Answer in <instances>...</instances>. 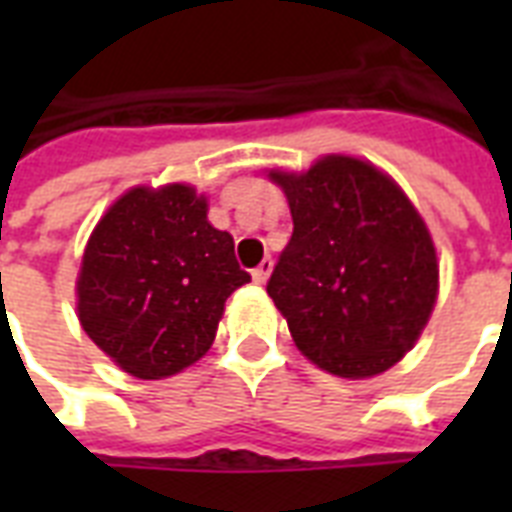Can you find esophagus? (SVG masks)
<instances>
[{
    "label": "esophagus",
    "instance_id": "obj_1",
    "mask_svg": "<svg viewBox=\"0 0 512 512\" xmlns=\"http://www.w3.org/2000/svg\"><path fill=\"white\" fill-rule=\"evenodd\" d=\"M271 271H273V260L271 257H265L263 263L257 265L255 271H252V279H255L257 284H265V281H268V276H271Z\"/></svg>",
    "mask_w": 512,
    "mask_h": 512
}]
</instances>
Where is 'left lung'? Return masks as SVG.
I'll list each match as a JSON object with an SVG mask.
<instances>
[{
    "label": "left lung",
    "mask_w": 512,
    "mask_h": 512,
    "mask_svg": "<svg viewBox=\"0 0 512 512\" xmlns=\"http://www.w3.org/2000/svg\"><path fill=\"white\" fill-rule=\"evenodd\" d=\"M268 177L295 223L268 295L300 353L350 380L398 364L438 297L436 247L420 212L393 177L353 156Z\"/></svg>",
    "instance_id": "8db88e82"
}]
</instances>
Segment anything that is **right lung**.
Returning <instances> with one entry per match:
<instances>
[{
    "mask_svg": "<svg viewBox=\"0 0 512 512\" xmlns=\"http://www.w3.org/2000/svg\"><path fill=\"white\" fill-rule=\"evenodd\" d=\"M249 279L233 236L209 225L196 188L138 185L108 207L87 241L76 311L116 366L162 380L207 353L225 300Z\"/></svg>",
    "mask_w": 512,
    "mask_h": 512,
    "instance_id": "1",
    "label": "right lung"
}]
</instances>
